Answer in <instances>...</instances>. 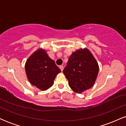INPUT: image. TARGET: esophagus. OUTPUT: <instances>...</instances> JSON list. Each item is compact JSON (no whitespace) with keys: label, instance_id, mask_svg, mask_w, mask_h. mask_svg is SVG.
Masks as SVG:
<instances>
[{"label":"esophagus","instance_id":"esophagus-1","mask_svg":"<svg viewBox=\"0 0 126 126\" xmlns=\"http://www.w3.org/2000/svg\"><path fill=\"white\" fill-rule=\"evenodd\" d=\"M59 67H60V70H62V71H63V66H59Z\"/></svg>","mask_w":126,"mask_h":126}]
</instances>
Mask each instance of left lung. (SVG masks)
Masks as SVG:
<instances>
[{
	"label": "left lung",
	"instance_id": "8db88e82",
	"mask_svg": "<svg viewBox=\"0 0 126 126\" xmlns=\"http://www.w3.org/2000/svg\"><path fill=\"white\" fill-rule=\"evenodd\" d=\"M99 72L96 59L88 48H79L69 57L63 70L70 88L80 94L94 85Z\"/></svg>",
	"mask_w": 126,
	"mask_h": 126
}]
</instances>
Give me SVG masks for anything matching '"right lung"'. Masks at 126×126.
Instances as JSON below:
<instances>
[{
  "label": "right lung",
  "instance_id": "add662e5",
  "mask_svg": "<svg viewBox=\"0 0 126 126\" xmlns=\"http://www.w3.org/2000/svg\"><path fill=\"white\" fill-rule=\"evenodd\" d=\"M25 69L30 83L41 91L51 87L57 75L61 72L46 50L41 48L34 51L27 59Z\"/></svg>",
  "mask_w": 126,
  "mask_h": 126
}]
</instances>
